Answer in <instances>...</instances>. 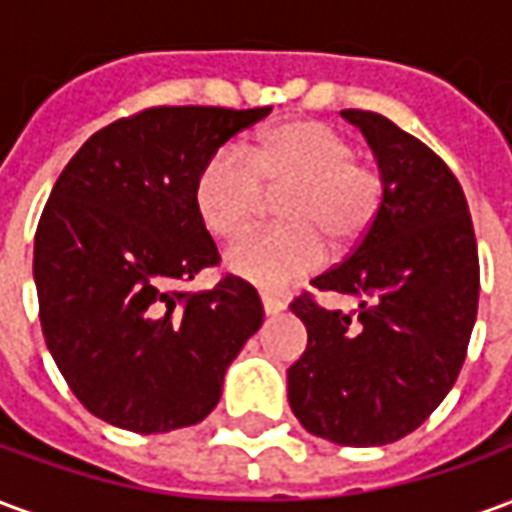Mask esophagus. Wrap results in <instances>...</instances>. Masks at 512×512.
Returning <instances> with one entry per match:
<instances>
[{"instance_id": "esophagus-1", "label": "esophagus", "mask_w": 512, "mask_h": 512, "mask_svg": "<svg viewBox=\"0 0 512 512\" xmlns=\"http://www.w3.org/2000/svg\"><path fill=\"white\" fill-rule=\"evenodd\" d=\"M260 299H263V310H266V315H279V312L285 310V301L279 299V296H271V293H263Z\"/></svg>"}]
</instances>
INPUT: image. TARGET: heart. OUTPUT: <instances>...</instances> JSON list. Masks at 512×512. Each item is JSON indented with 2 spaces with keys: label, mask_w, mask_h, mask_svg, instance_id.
Instances as JSON below:
<instances>
[{
  "label": "heart",
  "mask_w": 512,
  "mask_h": 512,
  "mask_svg": "<svg viewBox=\"0 0 512 512\" xmlns=\"http://www.w3.org/2000/svg\"><path fill=\"white\" fill-rule=\"evenodd\" d=\"M263 189L282 191L277 230L241 238L227 249V268L257 288L277 290L323 263V237L332 249H354L386 200L381 169L356 158L354 142L321 120H285L246 150L219 147L191 186L202 227L233 241L260 213Z\"/></svg>",
  "instance_id": "1"
}]
</instances>
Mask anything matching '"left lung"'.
<instances>
[{
	"instance_id": "obj_1",
	"label": "left lung",
	"mask_w": 512,
	"mask_h": 512,
	"mask_svg": "<svg viewBox=\"0 0 512 512\" xmlns=\"http://www.w3.org/2000/svg\"><path fill=\"white\" fill-rule=\"evenodd\" d=\"M386 180L373 230L312 288L359 299L326 310L290 304L307 351L288 370L304 428L345 447H381L417 430L461 373L480 299L472 216L458 178L425 142L376 112L343 109Z\"/></svg>"
}]
</instances>
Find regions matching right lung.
<instances>
[{
  "mask_svg": "<svg viewBox=\"0 0 512 512\" xmlns=\"http://www.w3.org/2000/svg\"><path fill=\"white\" fill-rule=\"evenodd\" d=\"M271 112L153 106L95 131L68 161L40 213L35 285L40 326L82 406L134 433L208 417L224 370L263 323L257 290L224 274L191 202L205 158Z\"/></svg>",
  "mask_w": 512,
  "mask_h": 512,
  "instance_id": "right-lung-1",
  "label": "right lung"
}]
</instances>
